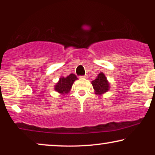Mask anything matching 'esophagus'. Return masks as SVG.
<instances>
[{
    "label": "esophagus",
    "mask_w": 155,
    "mask_h": 155,
    "mask_svg": "<svg viewBox=\"0 0 155 155\" xmlns=\"http://www.w3.org/2000/svg\"><path fill=\"white\" fill-rule=\"evenodd\" d=\"M82 77H83V78H87L88 76H87V75H84V76H83Z\"/></svg>",
    "instance_id": "obj_1"
}]
</instances>
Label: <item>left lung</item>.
I'll use <instances>...</instances> for the list:
<instances>
[{"mask_svg": "<svg viewBox=\"0 0 155 155\" xmlns=\"http://www.w3.org/2000/svg\"><path fill=\"white\" fill-rule=\"evenodd\" d=\"M92 84L94 90H95V94L97 95H101L106 92L109 88V84L103 73L98 74L97 77L92 81Z\"/></svg>", "mask_w": 155, "mask_h": 155, "instance_id": "left-lung-1", "label": "left lung"}]
</instances>
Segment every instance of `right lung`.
Returning <instances> with one entry per match:
<instances>
[{
	"instance_id": "obj_1",
	"label": "right lung",
	"mask_w": 155,
	"mask_h": 155,
	"mask_svg": "<svg viewBox=\"0 0 155 155\" xmlns=\"http://www.w3.org/2000/svg\"><path fill=\"white\" fill-rule=\"evenodd\" d=\"M76 79H77V77L74 74H70L66 78H60V81L55 85L54 90L61 94L68 93L70 91L74 81Z\"/></svg>"
}]
</instances>
